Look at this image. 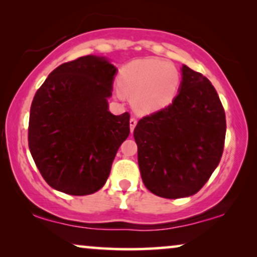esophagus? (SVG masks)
<instances>
[{
  "mask_svg": "<svg viewBox=\"0 0 257 257\" xmlns=\"http://www.w3.org/2000/svg\"><path fill=\"white\" fill-rule=\"evenodd\" d=\"M129 124H131V132L133 133L134 132L136 124H138V119H136L135 117H132L131 121H129Z\"/></svg>",
  "mask_w": 257,
  "mask_h": 257,
  "instance_id": "34e87169",
  "label": "esophagus"
}]
</instances>
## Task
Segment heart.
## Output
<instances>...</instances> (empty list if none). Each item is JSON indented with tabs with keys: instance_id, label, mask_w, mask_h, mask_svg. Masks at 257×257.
<instances>
[{
	"instance_id": "b5f03b06",
	"label": "heart",
	"mask_w": 257,
	"mask_h": 257,
	"mask_svg": "<svg viewBox=\"0 0 257 257\" xmlns=\"http://www.w3.org/2000/svg\"><path fill=\"white\" fill-rule=\"evenodd\" d=\"M180 82L177 68L159 59L134 61L123 67L118 75L121 90L133 97L135 109L143 114L160 110L172 103Z\"/></svg>"
}]
</instances>
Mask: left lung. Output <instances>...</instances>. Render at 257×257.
Here are the masks:
<instances>
[{"instance_id": "obj_1", "label": "left lung", "mask_w": 257, "mask_h": 257, "mask_svg": "<svg viewBox=\"0 0 257 257\" xmlns=\"http://www.w3.org/2000/svg\"><path fill=\"white\" fill-rule=\"evenodd\" d=\"M134 138L147 189L164 198L196 194L224 147L225 114L213 84L183 66L180 93L168 107L140 119Z\"/></svg>"}]
</instances>
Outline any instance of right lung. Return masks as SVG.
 <instances>
[{
    "instance_id": "obj_1",
    "label": "right lung",
    "mask_w": 257,
    "mask_h": 257,
    "mask_svg": "<svg viewBox=\"0 0 257 257\" xmlns=\"http://www.w3.org/2000/svg\"><path fill=\"white\" fill-rule=\"evenodd\" d=\"M116 68L82 56L54 69L30 107L28 143L37 169L54 189L83 196L104 186L128 138L129 112L108 110Z\"/></svg>"
}]
</instances>
